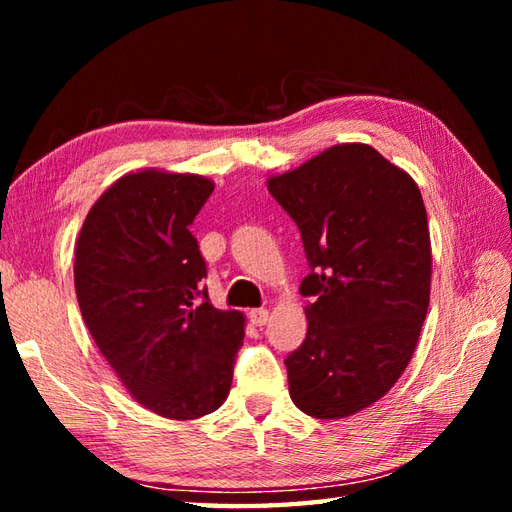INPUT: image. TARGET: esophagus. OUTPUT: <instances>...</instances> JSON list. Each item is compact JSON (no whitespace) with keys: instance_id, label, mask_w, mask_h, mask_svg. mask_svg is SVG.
I'll return each mask as SVG.
<instances>
[{"instance_id":"esophagus-1","label":"esophagus","mask_w":512,"mask_h":512,"mask_svg":"<svg viewBox=\"0 0 512 512\" xmlns=\"http://www.w3.org/2000/svg\"><path fill=\"white\" fill-rule=\"evenodd\" d=\"M268 317H270V314H268L266 308H255V310H250V314H248L250 323L257 325V328H262V325H266Z\"/></svg>"}]
</instances>
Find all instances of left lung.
Listing matches in <instances>:
<instances>
[{
	"label": "left lung",
	"mask_w": 512,
	"mask_h": 512,
	"mask_svg": "<svg viewBox=\"0 0 512 512\" xmlns=\"http://www.w3.org/2000/svg\"><path fill=\"white\" fill-rule=\"evenodd\" d=\"M266 187L297 222L312 268L299 286L312 297L306 341L286 358L290 398L312 418L354 416L396 385L427 317L420 189L365 143L328 147Z\"/></svg>",
	"instance_id": "8db88e82"
}]
</instances>
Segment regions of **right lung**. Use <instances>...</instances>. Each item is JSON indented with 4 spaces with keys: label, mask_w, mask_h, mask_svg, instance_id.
Segmentation results:
<instances>
[{
    "label": "right lung",
    "mask_w": 512,
    "mask_h": 512,
    "mask_svg": "<svg viewBox=\"0 0 512 512\" xmlns=\"http://www.w3.org/2000/svg\"><path fill=\"white\" fill-rule=\"evenodd\" d=\"M215 184L198 173H125L94 202L74 244V290L105 361L145 409L193 420L222 407L244 341L217 310L189 231Z\"/></svg>",
    "instance_id": "1"
}]
</instances>
